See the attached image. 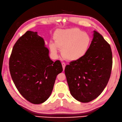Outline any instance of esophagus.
Returning a JSON list of instances; mask_svg holds the SVG:
<instances>
[{
    "label": "esophagus",
    "instance_id": "34e87169",
    "mask_svg": "<svg viewBox=\"0 0 122 122\" xmlns=\"http://www.w3.org/2000/svg\"><path fill=\"white\" fill-rule=\"evenodd\" d=\"M62 64V66H63V70H65V67L66 66V64L65 63H64V62H63V63H61Z\"/></svg>",
    "mask_w": 122,
    "mask_h": 122
}]
</instances>
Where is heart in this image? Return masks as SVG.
<instances>
[{
	"mask_svg": "<svg viewBox=\"0 0 122 122\" xmlns=\"http://www.w3.org/2000/svg\"><path fill=\"white\" fill-rule=\"evenodd\" d=\"M54 42L49 43L52 54H57L59 47L66 59L75 61L82 58L88 52L91 43L89 34L77 28L59 30L54 35Z\"/></svg>",
	"mask_w": 122,
	"mask_h": 122,
	"instance_id": "obj_1",
	"label": "heart"
}]
</instances>
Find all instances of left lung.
I'll use <instances>...</instances> for the list:
<instances>
[{"mask_svg":"<svg viewBox=\"0 0 122 122\" xmlns=\"http://www.w3.org/2000/svg\"><path fill=\"white\" fill-rule=\"evenodd\" d=\"M112 64L110 45L99 33L93 31V39L86 54L65 67L71 95L81 102H89L97 98L108 82Z\"/></svg>","mask_w":122,"mask_h":122,"instance_id":"1","label":"left lung"}]
</instances>
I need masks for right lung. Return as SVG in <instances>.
I'll use <instances>...</instances> for the list:
<instances>
[{"instance_id": "1", "label": "right lung", "mask_w": 122, "mask_h": 122, "mask_svg": "<svg viewBox=\"0 0 122 122\" xmlns=\"http://www.w3.org/2000/svg\"><path fill=\"white\" fill-rule=\"evenodd\" d=\"M36 32L27 31L13 48L9 67L18 91L34 104L46 102L51 95L57 75L63 71L59 61L50 58L45 41Z\"/></svg>"}]
</instances>
